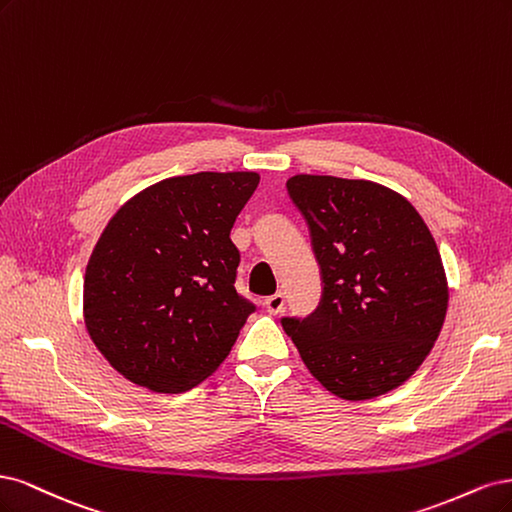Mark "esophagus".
<instances>
[{
	"label": "esophagus",
	"mask_w": 512,
	"mask_h": 512,
	"mask_svg": "<svg viewBox=\"0 0 512 512\" xmlns=\"http://www.w3.org/2000/svg\"><path fill=\"white\" fill-rule=\"evenodd\" d=\"M263 306H266V310L270 312V315H278V312L283 310V306H285V295L283 293H274V295H270V298H266Z\"/></svg>",
	"instance_id": "obj_1"
}]
</instances>
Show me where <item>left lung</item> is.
I'll return each instance as SVG.
<instances>
[{
	"instance_id": "8db88e82",
	"label": "left lung",
	"mask_w": 512,
	"mask_h": 512,
	"mask_svg": "<svg viewBox=\"0 0 512 512\" xmlns=\"http://www.w3.org/2000/svg\"><path fill=\"white\" fill-rule=\"evenodd\" d=\"M287 191L323 276L319 308L283 319L287 336L342 400L400 387L430 355L449 306L432 232L404 195L372 180L295 174Z\"/></svg>"
}]
</instances>
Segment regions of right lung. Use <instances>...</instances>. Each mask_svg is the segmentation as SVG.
<instances>
[{"mask_svg":"<svg viewBox=\"0 0 512 512\" xmlns=\"http://www.w3.org/2000/svg\"><path fill=\"white\" fill-rule=\"evenodd\" d=\"M257 172H197L142 189L114 212L82 287L87 332L127 381L183 393L217 370L255 310L236 291L229 238Z\"/></svg>","mask_w":512,"mask_h":512,"instance_id":"add662e5","label":"right lung"}]
</instances>
